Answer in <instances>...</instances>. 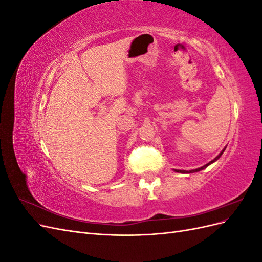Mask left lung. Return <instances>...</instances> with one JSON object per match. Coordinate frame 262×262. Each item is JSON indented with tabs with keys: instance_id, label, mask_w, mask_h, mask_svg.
<instances>
[{
	"instance_id": "1",
	"label": "left lung",
	"mask_w": 262,
	"mask_h": 262,
	"mask_svg": "<svg viewBox=\"0 0 262 262\" xmlns=\"http://www.w3.org/2000/svg\"><path fill=\"white\" fill-rule=\"evenodd\" d=\"M224 150H225V148L223 149V150H222V152L215 157V158H214V160L213 161H211L210 163H208V164H205L204 166H202V167H200V168H196V169H193V170H189V171H186V170H179V169H176L175 171H177V172H182V173H184V172H194V171H199V170H202V169H204L205 167H208V166L210 165V164H212V163H214V162H215V161H217L219 160V158L221 157V155L222 154H223V152H224Z\"/></svg>"
}]
</instances>
